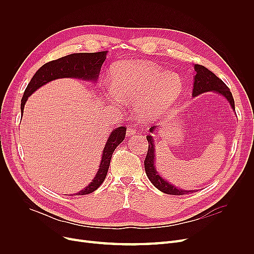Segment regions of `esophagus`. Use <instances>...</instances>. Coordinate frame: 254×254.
Here are the masks:
<instances>
[{"mask_svg":"<svg viewBox=\"0 0 254 254\" xmlns=\"http://www.w3.org/2000/svg\"><path fill=\"white\" fill-rule=\"evenodd\" d=\"M134 134H136V130L134 128H131V127H127V137H129V136L134 135Z\"/></svg>","mask_w":254,"mask_h":254,"instance_id":"esophagus-1","label":"esophagus"}]
</instances>
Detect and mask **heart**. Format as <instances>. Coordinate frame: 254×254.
I'll use <instances>...</instances> for the list:
<instances>
[{
    "label": "heart",
    "mask_w": 254,
    "mask_h": 254,
    "mask_svg": "<svg viewBox=\"0 0 254 254\" xmlns=\"http://www.w3.org/2000/svg\"><path fill=\"white\" fill-rule=\"evenodd\" d=\"M183 83L176 73H167L147 61H124L113 64L110 91L115 99L136 104L142 122H150L180 96Z\"/></svg>",
    "instance_id": "1"
}]
</instances>
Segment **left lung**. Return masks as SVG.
Wrapping results in <instances>:
<instances>
[{
    "label": "left lung",
    "mask_w": 254,
    "mask_h": 254,
    "mask_svg": "<svg viewBox=\"0 0 254 254\" xmlns=\"http://www.w3.org/2000/svg\"><path fill=\"white\" fill-rule=\"evenodd\" d=\"M194 70L196 72L194 76V83H193V89H192V97H196L201 95L203 92L207 91H215L222 95L226 100L231 104L232 109L235 110V102L232 92L230 91V88L225 85V83L219 79L214 73H212L210 70L205 68L204 65L201 64H194ZM156 127H150V132H153L154 128ZM148 141V151L147 155L145 157L144 161V167L146 175H147L148 179L151 181V183L155 186L157 190L167 193V194H174V195H183L191 193L195 190H183L180 189H177L176 186L173 184H170L168 181H166L164 178L159 176L155 169L154 161H155V154H154V144H153V138L151 135L146 136Z\"/></svg>",
    "instance_id": "8db88e82"
}]
</instances>
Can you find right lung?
Listing matches in <instances>:
<instances>
[{
    "mask_svg": "<svg viewBox=\"0 0 254 254\" xmlns=\"http://www.w3.org/2000/svg\"><path fill=\"white\" fill-rule=\"evenodd\" d=\"M107 51L92 52V53H72L64 58L46 63L40 68L31 79L30 83L26 86L23 97L21 99V113H23L24 104L28 98L36 91L39 87L48 83L52 80L59 78H78L84 80H96L99 77L102 64L106 60ZM127 127H119L112 130L107 140L104 147L101 165L96 177L88 184V186L81 191L77 192L75 195H83L91 193L100 188L104 182L107 172H108L112 154L117 146L122 143L126 137Z\"/></svg>",
    "mask_w": 254,
    "mask_h": 254,
    "instance_id": "obj_1",
    "label": "right lung"
}]
</instances>
